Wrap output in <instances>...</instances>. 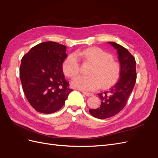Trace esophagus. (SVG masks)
I'll return each instance as SVG.
<instances>
[{
	"label": "esophagus",
	"instance_id": "1",
	"mask_svg": "<svg viewBox=\"0 0 158 158\" xmlns=\"http://www.w3.org/2000/svg\"><path fill=\"white\" fill-rule=\"evenodd\" d=\"M82 93L85 95V96H88V97H89V96H92V95H94V94L92 93H89V92H82Z\"/></svg>",
	"mask_w": 158,
	"mask_h": 158
}]
</instances>
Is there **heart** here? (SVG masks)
<instances>
[{
  "mask_svg": "<svg viewBox=\"0 0 158 158\" xmlns=\"http://www.w3.org/2000/svg\"><path fill=\"white\" fill-rule=\"evenodd\" d=\"M69 55L63 61L62 69L69 77L76 76L80 71L78 56L93 63L89 74L80 75L71 81L74 88L82 91H94L102 86L107 88L117 82L120 74V66L109 52L98 47H89Z\"/></svg>",
  "mask_w": 158,
  "mask_h": 158,
  "instance_id": "obj_1",
  "label": "heart"
}]
</instances>
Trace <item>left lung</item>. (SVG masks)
<instances>
[{"mask_svg": "<svg viewBox=\"0 0 158 158\" xmlns=\"http://www.w3.org/2000/svg\"><path fill=\"white\" fill-rule=\"evenodd\" d=\"M117 50L120 63V77L117 83L103 94H98L101 105L97 109H89L95 118L104 119L111 117L125 107L136 80V60L125 47L114 42H107Z\"/></svg>", "mask_w": 158, "mask_h": 158, "instance_id": "8db88e82", "label": "left lung"}]
</instances>
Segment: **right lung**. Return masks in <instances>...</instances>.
<instances>
[{
  "instance_id": "obj_1",
  "label": "right lung",
  "mask_w": 158,
  "mask_h": 158,
  "mask_svg": "<svg viewBox=\"0 0 158 158\" xmlns=\"http://www.w3.org/2000/svg\"><path fill=\"white\" fill-rule=\"evenodd\" d=\"M66 47L47 41L34 46L22 57L20 76L23 91L37 111L49 114L64 106L69 94L62 64L67 57Z\"/></svg>"
}]
</instances>
